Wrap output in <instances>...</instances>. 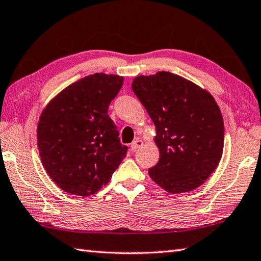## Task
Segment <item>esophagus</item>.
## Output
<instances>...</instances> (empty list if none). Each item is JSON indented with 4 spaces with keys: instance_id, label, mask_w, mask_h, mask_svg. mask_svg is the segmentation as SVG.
<instances>
[{
    "instance_id": "obj_1",
    "label": "esophagus",
    "mask_w": 261,
    "mask_h": 261,
    "mask_svg": "<svg viewBox=\"0 0 261 261\" xmlns=\"http://www.w3.org/2000/svg\"><path fill=\"white\" fill-rule=\"evenodd\" d=\"M142 145H143V142L141 140H136L130 144V148H132V150H136V149L140 148Z\"/></svg>"
}]
</instances>
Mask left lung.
Returning a JSON list of instances; mask_svg holds the SVG:
<instances>
[{"instance_id": "obj_1", "label": "left lung", "mask_w": 261, "mask_h": 261, "mask_svg": "<svg viewBox=\"0 0 261 261\" xmlns=\"http://www.w3.org/2000/svg\"><path fill=\"white\" fill-rule=\"evenodd\" d=\"M132 89L156 126L160 160L148 169L150 178L172 194L199 188L222 156L224 126L216 100L166 71L136 77Z\"/></svg>"}]
</instances>
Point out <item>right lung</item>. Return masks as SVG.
Here are the masks:
<instances>
[{"mask_svg": "<svg viewBox=\"0 0 261 261\" xmlns=\"http://www.w3.org/2000/svg\"><path fill=\"white\" fill-rule=\"evenodd\" d=\"M124 78L94 73L68 86L40 116L38 148L45 171L68 193L88 196L112 178L128 147L108 106Z\"/></svg>", "mask_w": 261, "mask_h": 261, "instance_id": "right-lung-1", "label": "right lung"}]
</instances>
